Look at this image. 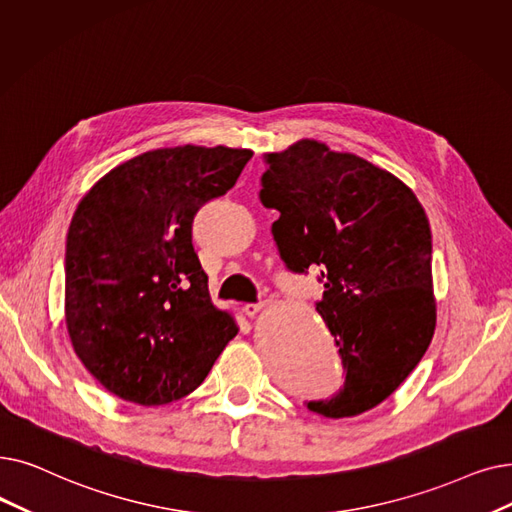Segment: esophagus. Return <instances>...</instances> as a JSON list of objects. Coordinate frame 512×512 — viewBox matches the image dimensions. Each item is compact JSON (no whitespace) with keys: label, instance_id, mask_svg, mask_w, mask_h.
I'll return each instance as SVG.
<instances>
[{"label":"esophagus","instance_id":"esophagus-1","mask_svg":"<svg viewBox=\"0 0 512 512\" xmlns=\"http://www.w3.org/2000/svg\"><path fill=\"white\" fill-rule=\"evenodd\" d=\"M261 309H263V305H261V303H247V305L242 307L244 316H247V318H255Z\"/></svg>","mask_w":512,"mask_h":512}]
</instances>
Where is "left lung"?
I'll use <instances>...</instances> for the list:
<instances>
[{"label": "left lung", "instance_id": "obj_1", "mask_svg": "<svg viewBox=\"0 0 512 512\" xmlns=\"http://www.w3.org/2000/svg\"><path fill=\"white\" fill-rule=\"evenodd\" d=\"M259 198L295 274L320 270L316 303L339 347L345 385L307 402L328 418L358 416L406 381L435 330L431 228L414 192L389 171L316 140L265 154Z\"/></svg>", "mask_w": 512, "mask_h": 512}]
</instances>
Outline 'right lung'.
<instances>
[{"label":"right lung","mask_w":512,"mask_h":512,"mask_svg":"<svg viewBox=\"0 0 512 512\" xmlns=\"http://www.w3.org/2000/svg\"><path fill=\"white\" fill-rule=\"evenodd\" d=\"M251 157L226 146L150 150L81 198L66 236V330L83 366L125 402L186 397L238 335L211 303L192 221Z\"/></svg>","instance_id":"right-lung-1"}]
</instances>
